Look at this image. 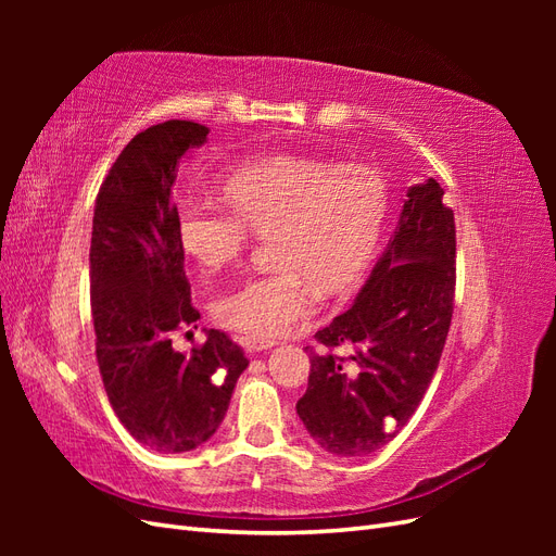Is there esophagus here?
Instances as JSON below:
<instances>
[{"mask_svg":"<svg viewBox=\"0 0 556 556\" xmlns=\"http://www.w3.org/2000/svg\"><path fill=\"white\" fill-rule=\"evenodd\" d=\"M243 348H245L248 352H262V350L274 348V341H271V339H250V336H245V339H243Z\"/></svg>","mask_w":556,"mask_h":556,"instance_id":"esophagus-1","label":"esophagus"}]
</instances>
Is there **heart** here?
Returning <instances> with one entry per match:
<instances>
[{"instance_id": "1", "label": "heart", "mask_w": 556, "mask_h": 556, "mask_svg": "<svg viewBox=\"0 0 556 556\" xmlns=\"http://www.w3.org/2000/svg\"><path fill=\"white\" fill-rule=\"evenodd\" d=\"M229 206L185 199L176 231L182 250L213 274L241 257L250 231L271 233L274 271L215 299L220 325L250 339H276L315 308L311 285L339 292L371 262L387 215V182L366 164L276 155L223 180Z\"/></svg>"}]
</instances>
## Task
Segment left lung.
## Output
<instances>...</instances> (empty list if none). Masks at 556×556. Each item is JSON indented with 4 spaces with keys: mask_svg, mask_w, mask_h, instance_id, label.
Masks as SVG:
<instances>
[{
    "mask_svg": "<svg viewBox=\"0 0 556 556\" xmlns=\"http://www.w3.org/2000/svg\"><path fill=\"white\" fill-rule=\"evenodd\" d=\"M443 194L433 178L413 185L359 296L306 348L311 376L296 413L313 441L339 457L390 443L439 368L457 282V231Z\"/></svg>",
    "mask_w": 556,
    "mask_h": 556,
    "instance_id": "8db88e82",
    "label": "left lung"
}]
</instances>
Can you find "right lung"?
<instances>
[{"label":"right lung","instance_id":"obj_1","mask_svg":"<svg viewBox=\"0 0 556 556\" xmlns=\"http://www.w3.org/2000/svg\"><path fill=\"white\" fill-rule=\"evenodd\" d=\"M208 127L166 121L117 155L94 201L90 306L94 352L111 408L141 445L188 452L220 427L248 359L220 329L178 352L172 336L194 325L185 252L172 201L180 157ZM197 327V325H194Z\"/></svg>","mask_w":556,"mask_h":556}]
</instances>
